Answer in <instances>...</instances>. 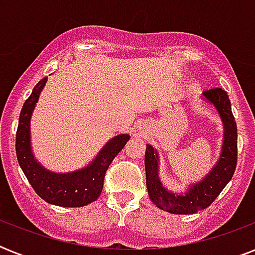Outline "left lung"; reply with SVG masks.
<instances>
[{
    "instance_id": "obj_1",
    "label": "left lung",
    "mask_w": 255,
    "mask_h": 255,
    "mask_svg": "<svg viewBox=\"0 0 255 255\" xmlns=\"http://www.w3.org/2000/svg\"><path fill=\"white\" fill-rule=\"evenodd\" d=\"M204 96L214 104L224 123V145L217 165L201 182L192 186L184 196L167 190L157 174V155L153 147L145 151V178L149 198L157 208L173 214H192L208 208L232 180L237 167V124L234 120L229 96L220 87L204 91Z\"/></svg>"
}]
</instances>
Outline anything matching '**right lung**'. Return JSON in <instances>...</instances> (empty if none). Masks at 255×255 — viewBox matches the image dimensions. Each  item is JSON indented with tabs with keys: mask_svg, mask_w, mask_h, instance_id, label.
Here are the masks:
<instances>
[{
	"mask_svg": "<svg viewBox=\"0 0 255 255\" xmlns=\"http://www.w3.org/2000/svg\"><path fill=\"white\" fill-rule=\"evenodd\" d=\"M47 78H43L34 87L26 99L19 114L15 152L22 168L35 193L46 202L59 206H85L95 201L103 189L104 177L110 164L129 140L128 135H118L108 141L91 165L73 173H53L35 161L30 149V116L37 103Z\"/></svg>",
	"mask_w": 255,
	"mask_h": 255,
	"instance_id": "1",
	"label": "right lung"
}]
</instances>
